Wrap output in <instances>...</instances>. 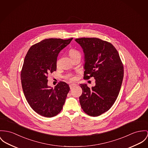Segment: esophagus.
<instances>
[{
  "label": "esophagus",
  "instance_id": "1",
  "mask_svg": "<svg viewBox=\"0 0 148 148\" xmlns=\"http://www.w3.org/2000/svg\"><path fill=\"white\" fill-rule=\"evenodd\" d=\"M75 86H77L76 84H74V83H71V84H70V89L73 88L74 87H75Z\"/></svg>",
  "mask_w": 148,
  "mask_h": 148
}]
</instances>
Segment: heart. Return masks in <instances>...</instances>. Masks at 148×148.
Returning <instances> with one entry per match:
<instances>
[{
    "mask_svg": "<svg viewBox=\"0 0 148 148\" xmlns=\"http://www.w3.org/2000/svg\"><path fill=\"white\" fill-rule=\"evenodd\" d=\"M80 55V53L77 50L74 49H71L70 51H69V55L71 58L72 57H74L77 55ZM58 62L57 61V64H58ZM65 79H66L69 80L70 81H74L75 80V77L72 74H68L67 75H65Z\"/></svg>",
    "mask_w": 148,
    "mask_h": 148,
    "instance_id": "heart-1",
    "label": "heart"
}]
</instances>
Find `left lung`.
<instances>
[{
  "mask_svg": "<svg viewBox=\"0 0 148 148\" xmlns=\"http://www.w3.org/2000/svg\"><path fill=\"white\" fill-rule=\"evenodd\" d=\"M85 56L84 79H95L96 85L90 88L80 84L81 108L85 113L97 116L109 110L119 95L124 76L123 63L114 46L96 38L75 39Z\"/></svg>",
  "mask_w": 148,
  "mask_h": 148,
  "instance_id": "left-lung-1",
  "label": "left lung"
}]
</instances>
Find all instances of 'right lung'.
<instances>
[{
	"mask_svg": "<svg viewBox=\"0 0 148 148\" xmlns=\"http://www.w3.org/2000/svg\"><path fill=\"white\" fill-rule=\"evenodd\" d=\"M68 39H46L32 46L25 57L21 80L25 98L38 114L48 118L62 109L70 87L60 82L55 88L48 86V75L56 70L59 52L70 43Z\"/></svg>",
	"mask_w": 148,
	"mask_h": 148,
	"instance_id": "add662e5",
	"label": "right lung"
}]
</instances>
